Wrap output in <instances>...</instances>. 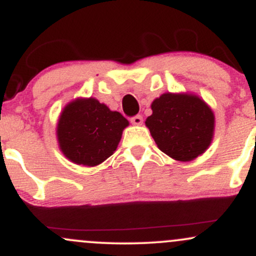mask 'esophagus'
Returning <instances> with one entry per match:
<instances>
[{
    "instance_id": "1",
    "label": "esophagus",
    "mask_w": 256,
    "mask_h": 256,
    "mask_svg": "<svg viewBox=\"0 0 256 256\" xmlns=\"http://www.w3.org/2000/svg\"><path fill=\"white\" fill-rule=\"evenodd\" d=\"M131 122L134 124V125H141V124L143 122V116L142 115H134V116L131 118Z\"/></svg>"
}]
</instances>
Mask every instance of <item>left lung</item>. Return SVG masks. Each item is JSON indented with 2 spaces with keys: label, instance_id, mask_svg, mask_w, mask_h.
Returning a JSON list of instances; mask_svg holds the SVG:
<instances>
[{
  "label": "left lung",
  "instance_id": "8db88e82",
  "mask_svg": "<svg viewBox=\"0 0 256 256\" xmlns=\"http://www.w3.org/2000/svg\"><path fill=\"white\" fill-rule=\"evenodd\" d=\"M146 125L159 150L180 162L204 153L214 132V114L200 98L164 94L152 103Z\"/></svg>",
  "mask_w": 256,
  "mask_h": 256
}]
</instances>
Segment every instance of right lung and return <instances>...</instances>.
<instances>
[{"label":"right lung","instance_id":"right-lung-1","mask_svg":"<svg viewBox=\"0 0 256 256\" xmlns=\"http://www.w3.org/2000/svg\"><path fill=\"white\" fill-rule=\"evenodd\" d=\"M128 122L94 98L78 100L64 108L58 122L60 150L76 164L94 166L114 153Z\"/></svg>","mask_w":256,"mask_h":256}]
</instances>
